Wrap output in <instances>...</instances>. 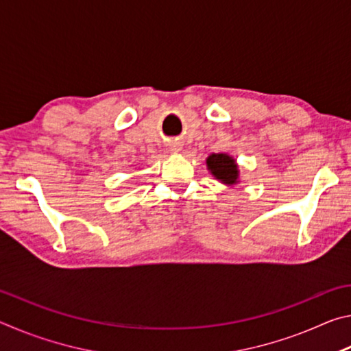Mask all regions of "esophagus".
<instances>
[{
    "label": "esophagus",
    "instance_id": "1",
    "mask_svg": "<svg viewBox=\"0 0 351 351\" xmlns=\"http://www.w3.org/2000/svg\"><path fill=\"white\" fill-rule=\"evenodd\" d=\"M169 148H170V152L178 153V152L182 150V144H181V142H178V141H173V142H170V144H169Z\"/></svg>",
    "mask_w": 351,
    "mask_h": 351
}]
</instances>
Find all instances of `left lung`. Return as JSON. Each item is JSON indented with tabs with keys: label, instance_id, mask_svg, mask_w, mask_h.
Segmentation results:
<instances>
[{
	"label": "left lung",
	"instance_id": "8db88e82",
	"mask_svg": "<svg viewBox=\"0 0 351 351\" xmlns=\"http://www.w3.org/2000/svg\"><path fill=\"white\" fill-rule=\"evenodd\" d=\"M207 169L210 173L217 178L218 181L228 186H234L239 182V165H237L235 159L226 153H212L209 158L206 159Z\"/></svg>",
	"mask_w": 351,
	"mask_h": 351
}]
</instances>
